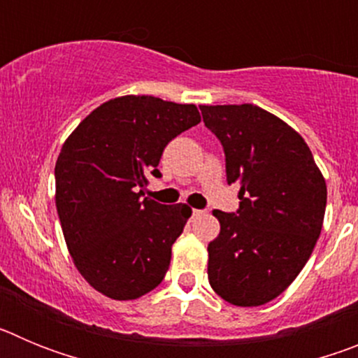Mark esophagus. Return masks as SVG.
I'll return each mask as SVG.
<instances>
[{
    "label": "esophagus",
    "mask_w": 358,
    "mask_h": 358,
    "mask_svg": "<svg viewBox=\"0 0 358 358\" xmlns=\"http://www.w3.org/2000/svg\"><path fill=\"white\" fill-rule=\"evenodd\" d=\"M202 213H204V211H202V210H194V211H192V215H194V217H199V215H202Z\"/></svg>",
    "instance_id": "1"
}]
</instances>
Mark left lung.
Returning a JSON list of instances; mask_svg holds the SVG:
<instances>
[{"label": "left lung", "instance_id": "1", "mask_svg": "<svg viewBox=\"0 0 358 358\" xmlns=\"http://www.w3.org/2000/svg\"><path fill=\"white\" fill-rule=\"evenodd\" d=\"M226 152L227 185L240 210H215L208 280L235 306L273 301L301 273L321 235L327 181L299 132L252 103L199 106Z\"/></svg>", "mask_w": 358, "mask_h": 358}]
</instances>
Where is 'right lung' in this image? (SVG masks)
I'll return each mask as SVG.
<instances>
[{"label":"right lung","instance_id":"obj_1","mask_svg":"<svg viewBox=\"0 0 358 358\" xmlns=\"http://www.w3.org/2000/svg\"><path fill=\"white\" fill-rule=\"evenodd\" d=\"M199 122L194 103L125 94L91 110L62 145L57 213L73 264L103 296L138 299L163 281L192 208L159 204L145 188L169 141Z\"/></svg>","mask_w":358,"mask_h":358}]
</instances>
